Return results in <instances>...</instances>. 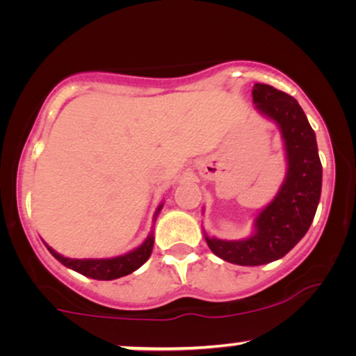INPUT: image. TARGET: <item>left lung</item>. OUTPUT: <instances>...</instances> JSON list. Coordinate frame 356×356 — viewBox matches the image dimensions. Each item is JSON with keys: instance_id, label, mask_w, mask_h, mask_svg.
<instances>
[{"instance_id": "obj_1", "label": "left lung", "mask_w": 356, "mask_h": 356, "mask_svg": "<svg viewBox=\"0 0 356 356\" xmlns=\"http://www.w3.org/2000/svg\"><path fill=\"white\" fill-rule=\"evenodd\" d=\"M252 102L279 124L286 152L285 181L254 220L245 240H218L206 235L207 246L220 259L238 266H262L284 257L309 230L323 186L316 134L293 97L267 84H254Z\"/></svg>"}]
</instances>
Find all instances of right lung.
Returning <instances> with one entry per match:
<instances>
[{
  "label": "right lung",
  "mask_w": 356,
  "mask_h": 356,
  "mask_svg": "<svg viewBox=\"0 0 356 356\" xmlns=\"http://www.w3.org/2000/svg\"><path fill=\"white\" fill-rule=\"evenodd\" d=\"M160 211H162V204L157 207L154 217H157ZM45 246L47 250L51 252L53 257H56L63 266L70 267V269L79 272L82 275L90 277V279L113 280V279H120V277L128 275L136 269H139V267L149 259L150 254H152V248H154V233H150L139 248L126 252L123 256L110 257V259H70V257L61 256L60 252L51 250L48 245Z\"/></svg>",
  "instance_id": "1"
}]
</instances>
